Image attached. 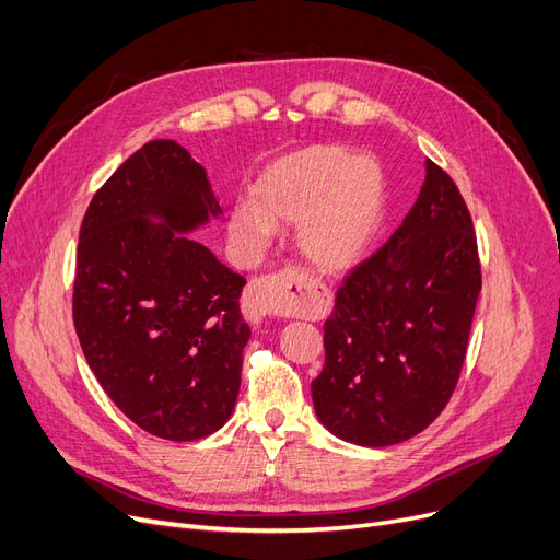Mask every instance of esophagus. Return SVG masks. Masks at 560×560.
<instances>
[{"instance_id":"esophagus-1","label":"esophagus","mask_w":560,"mask_h":560,"mask_svg":"<svg viewBox=\"0 0 560 560\" xmlns=\"http://www.w3.org/2000/svg\"><path fill=\"white\" fill-rule=\"evenodd\" d=\"M307 280L305 273H299L296 268H287L282 273L268 276L264 280L250 282L248 292L243 296V310L255 324L276 317L280 307L289 303V299H294L292 289H303V282Z\"/></svg>"}]
</instances>
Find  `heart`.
Segmentation results:
<instances>
[{
  "label": "heart",
  "mask_w": 560,
  "mask_h": 560,
  "mask_svg": "<svg viewBox=\"0 0 560 560\" xmlns=\"http://www.w3.org/2000/svg\"><path fill=\"white\" fill-rule=\"evenodd\" d=\"M384 172L370 155L312 144L266 165L230 222L232 241L248 259L276 236V222L296 220L301 253L324 271H347L365 257L382 228Z\"/></svg>",
  "instance_id": "b5f03b06"
}]
</instances>
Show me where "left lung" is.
I'll list each match as a JSON object with an SVG mask.
<instances>
[{
    "label": "left lung",
    "instance_id": "8db88e82",
    "mask_svg": "<svg viewBox=\"0 0 560 560\" xmlns=\"http://www.w3.org/2000/svg\"><path fill=\"white\" fill-rule=\"evenodd\" d=\"M424 165L405 222L338 289L312 382L326 428L370 448L420 434L448 405L482 287L464 197L448 172Z\"/></svg>",
    "mask_w": 560,
    "mask_h": 560
}]
</instances>
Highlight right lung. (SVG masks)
<instances>
[{
  "mask_svg": "<svg viewBox=\"0 0 560 560\" xmlns=\"http://www.w3.org/2000/svg\"><path fill=\"white\" fill-rule=\"evenodd\" d=\"M218 213L207 170L174 140H151L96 190L80 228L73 324L86 363L138 428L167 441L213 434L238 397L245 278L186 236Z\"/></svg>",
  "mask_w": 560,
  "mask_h": 560,
  "instance_id": "obj_1",
  "label": "right lung"
}]
</instances>
